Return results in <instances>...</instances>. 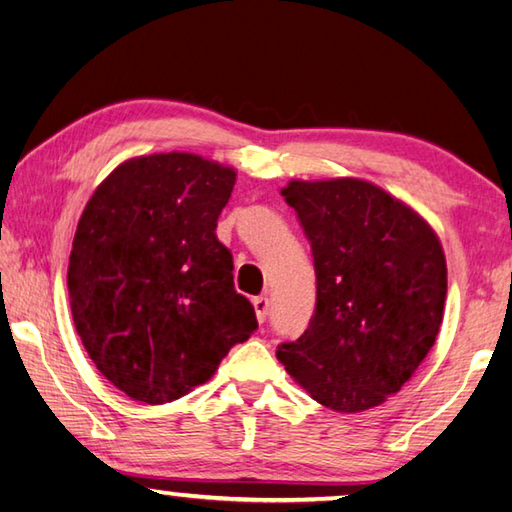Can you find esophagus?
<instances>
[{"label":"esophagus","mask_w":512,"mask_h":512,"mask_svg":"<svg viewBox=\"0 0 512 512\" xmlns=\"http://www.w3.org/2000/svg\"><path fill=\"white\" fill-rule=\"evenodd\" d=\"M255 306V315H257V322H264L266 315H268V297L266 295H259L253 300Z\"/></svg>","instance_id":"obj_1"}]
</instances>
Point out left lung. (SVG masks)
Listing matches in <instances>:
<instances>
[{"mask_svg": "<svg viewBox=\"0 0 512 512\" xmlns=\"http://www.w3.org/2000/svg\"><path fill=\"white\" fill-rule=\"evenodd\" d=\"M311 241L318 302L277 360L333 412L371 410L401 392L443 322L448 266L441 239L380 185L291 179L282 188Z\"/></svg>", "mask_w": 512, "mask_h": 512, "instance_id": "8db88e82", "label": "left lung"}]
</instances>
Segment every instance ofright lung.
I'll list each match as a JSON object with an SVG mask.
<instances>
[{
	"instance_id": "1",
	"label": "right lung",
	"mask_w": 512,
	"mask_h": 512,
	"mask_svg": "<svg viewBox=\"0 0 512 512\" xmlns=\"http://www.w3.org/2000/svg\"><path fill=\"white\" fill-rule=\"evenodd\" d=\"M235 181V167L199 154H143L111 170L82 210L67 271L73 324L132 401L190 394L257 329L215 232Z\"/></svg>"
}]
</instances>
